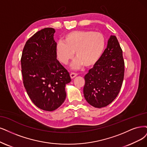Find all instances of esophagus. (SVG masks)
I'll use <instances>...</instances> for the list:
<instances>
[{"mask_svg": "<svg viewBox=\"0 0 147 147\" xmlns=\"http://www.w3.org/2000/svg\"><path fill=\"white\" fill-rule=\"evenodd\" d=\"M78 76L77 73H71L70 74V77L71 79H74L75 77H76Z\"/></svg>", "mask_w": 147, "mask_h": 147, "instance_id": "34e87169", "label": "esophagus"}]
</instances>
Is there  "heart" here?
<instances>
[{"mask_svg": "<svg viewBox=\"0 0 147 147\" xmlns=\"http://www.w3.org/2000/svg\"><path fill=\"white\" fill-rule=\"evenodd\" d=\"M105 47V38L102 32L91 30H77L66 34L63 41L56 43L55 51L59 61L67 65L74 55L77 57L71 65L77 69L84 65L93 67L101 58Z\"/></svg>", "mask_w": 147, "mask_h": 147, "instance_id": "obj_1", "label": "heart"}]
</instances>
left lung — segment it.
Segmentation results:
<instances>
[{
    "instance_id": "obj_1",
    "label": "left lung",
    "mask_w": 147,
    "mask_h": 147,
    "mask_svg": "<svg viewBox=\"0 0 147 147\" xmlns=\"http://www.w3.org/2000/svg\"><path fill=\"white\" fill-rule=\"evenodd\" d=\"M122 50L115 36H111L107 47L93 68L85 76V99L95 108L107 106L116 99L124 76Z\"/></svg>"
}]
</instances>
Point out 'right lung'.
<instances>
[{"mask_svg":"<svg viewBox=\"0 0 147 147\" xmlns=\"http://www.w3.org/2000/svg\"><path fill=\"white\" fill-rule=\"evenodd\" d=\"M55 30L45 28L26 41L21 57L24 85L34 104L52 111L66 98L65 85L71 82L68 71L57 61Z\"/></svg>","mask_w":147,"mask_h":147,"instance_id":"1","label":"right lung"}]
</instances>
